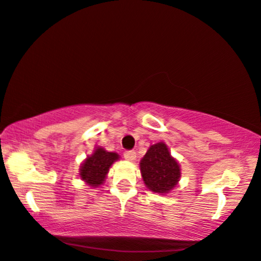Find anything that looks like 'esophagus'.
<instances>
[{"mask_svg": "<svg viewBox=\"0 0 261 261\" xmlns=\"http://www.w3.org/2000/svg\"><path fill=\"white\" fill-rule=\"evenodd\" d=\"M124 156L127 161H135V158H136V152H135V150H125Z\"/></svg>", "mask_w": 261, "mask_h": 261, "instance_id": "obj_1", "label": "esophagus"}]
</instances>
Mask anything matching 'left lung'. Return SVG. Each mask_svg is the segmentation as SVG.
<instances>
[{
	"label": "left lung",
	"mask_w": 261,
	"mask_h": 261,
	"mask_svg": "<svg viewBox=\"0 0 261 261\" xmlns=\"http://www.w3.org/2000/svg\"><path fill=\"white\" fill-rule=\"evenodd\" d=\"M141 174L146 186L155 193H168L180 178V166L169 153L165 143L149 147L140 163Z\"/></svg>",
	"instance_id": "left-lung-1"
}]
</instances>
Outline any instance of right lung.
Masks as SVG:
<instances>
[{
    "label": "right lung",
    "mask_w": 261,
    "mask_h": 261,
    "mask_svg": "<svg viewBox=\"0 0 261 261\" xmlns=\"http://www.w3.org/2000/svg\"><path fill=\"white\" fill-rule=\"evenodd\" d=\"M119 158L117 153L106 152L103 148H97L92 155L89 156L80 169V177L90 186L98 187L105 181L111 165Z\"/></svg>",
    "instance_id": "add662e5"
}]
</instances>
